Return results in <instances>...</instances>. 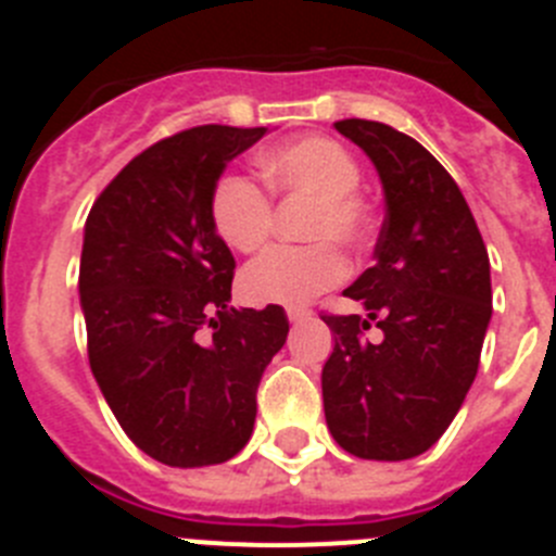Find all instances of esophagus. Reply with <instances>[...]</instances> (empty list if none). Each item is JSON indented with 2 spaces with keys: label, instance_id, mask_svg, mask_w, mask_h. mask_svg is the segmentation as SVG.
<instances>
[{
  "label": "esophagus",
  "instance_id": "1",
  "mask_svg": "<svg viewBox=\"0 0 556 556\" xmlns=\"http://www.w3.org/2000/svg\"><path fill=\"white\" fill-rule=\"evenodd\" d=\"M287 317L289 323H306L308 317H312V312H308V308H289Z\"/></svg>",
  "mask_w": 556,
  "mask_h": 556
}]
</instances>
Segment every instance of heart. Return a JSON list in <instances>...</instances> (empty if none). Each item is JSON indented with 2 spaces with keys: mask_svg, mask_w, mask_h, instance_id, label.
I'll use <instances>...</instances> for the list:
<instances>
[{
  "mask_svg": "<svg viewBox=\"0 0 556 556\" xmlns=\"http://www.w3.org/2000/svg\"><path fill=\"white\" fill-rule=\"evenodd\" d=\"M269 189L312 200L306 239H337L353 248L367 233V208L356 194L362 166L345 144L328 136H303L269 147L258 159ZM211 223L228 248L253 253L273 230V200L248 175H223L211 191ZM348 273L345 255L331 242L275 248L242 269L239 287L255 306H303Z\"/></svg>",
  "mask_w": 556,
  "mask_h": 556,
  "instance_id": "1",
  "label": "heart"
}]
</instances>
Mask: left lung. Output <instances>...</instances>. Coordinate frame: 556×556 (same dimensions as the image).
I'll return each mask as SVG.
<instances>
[{"mask_svg":"<svg viewBox=\"0 0 556 556\" xmlns=\"http://www.w3.org/2000/svg\"><path fill=\"white\" fill-rule=\"evenodd\" d=\"M384 189L376 264L345 289L367 314H326L333 353L323 367L331 437L358 459L401 462L443 437L479 370L493 314L490 258L445 166L381 122L342 119ZM377 323L382 339L364 331Z\"/></svg>","mask_w":556,"mask_h":556,"instance_id":"1","label":"left lung"}]
</instances>
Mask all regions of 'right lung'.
Masks as SVG:
<instances>
[{
    "label": "right lung",
    "instance_id": "right-lung-1",
    "mask_svg": "<svg viewBox=\"0 0 556 556\" xmlns=\"http://www.w3.org/2000/svg\"><path fill=\"white\" fill-rule=\"evenodd\" d=\"M267 127L203 125L147 147L86 219L88 362L125 434L169 468L236 456L255 390L283 348L281 306H230L233 253L211 223L219 175Z\"/></svg>",
    "mask_w": 556,
    "mask_h": 556
}]
</instances>
